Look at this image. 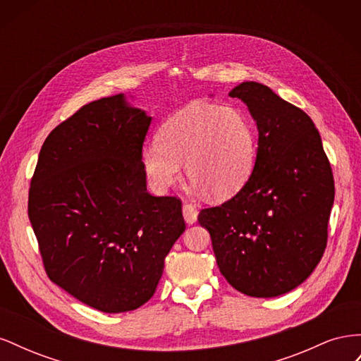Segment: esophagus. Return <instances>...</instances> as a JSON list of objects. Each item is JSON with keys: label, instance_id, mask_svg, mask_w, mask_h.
<instances>
[{"label": "esophagus", "instance_id": "1", "mask_svg": "<svg viewBox=\"0 0 361 361\" xmlns=\"http://www.w3.org/2000/svg\"><path fill=\"white\" fill-rule=\"evenodd\" d=\"M182 214H183L185 221H187L188 224H192V223L197 221L199 211H197V207H195L194 204H191V203H183V206H182Z\"/></svg>", "mask_w": 361, "mask_h": 361}]
</instances>
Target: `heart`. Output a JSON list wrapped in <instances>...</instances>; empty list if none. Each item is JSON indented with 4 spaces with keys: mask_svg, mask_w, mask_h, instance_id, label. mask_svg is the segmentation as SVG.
<instances>
[{
    "mask_svg": "<svg viewBox=\"0 0 361 361\" xmlns=\"http://www.w3.org/2000/svg\"><path fill=\"white\" fill-rule=\"evenodd\" d=\"M157 143L141 161L158 190L171 187L185 166L192 182L223 200L244 187L255 166V130L233 106L192 104L161 126Z\"/></svg>",
    "mask_w": 361,
    "mask_h": 361,
    "instance_id": "heart-1",
    "label": "heart"
}]
</instances>
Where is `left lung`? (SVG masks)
I'll list each match as a JSON object with an SVG mask.
<instances>
[{
  "instance_id": "8db88e82",
  "label": "left lung",
  "mask_w": 361,
  "mask_h": 361,
  "mask_svg": "<svg viewBox=\"0 0 361 361\" xmlns=\"http://www.w3.org/2000/svg\"><path fill=\"white\" fill-rule=\"evenodd\" d=\"M228 96L244 101L256 120L255 169L232 199L202 209L199 223L236 290L279 297L301 285L325 251L334 202L331 164L312 118L268 85L247 81Z\"/></svg>"
}]
</instances>
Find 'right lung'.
I'll use <instances>...</instances> for the list:
<instances>
[{
    "instance_id": "obj_1",
    "label": "right lung",
    "mask_w": 361,
    "mask_h": 361,
    "mask_svg": "<svg viewBox=\"0 0 361 361\" xmlns=\"http://www.w3.org/2000/svg\"><path fill=\"white\" fill-rule=\"evenodd\" d=\"M150 117L123 94L93 101L51 130L28 191V218L49 280L105 313L155 293L185 231L182 202L146 190Z\"/></svg>"
}]
</instances>
